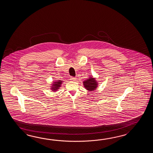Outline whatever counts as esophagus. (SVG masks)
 Masks as SVG:
<instances>
[{
  "mask_svg": "<svg viewBox=\"0 0 153 153\" xmlns=\"http://www.w3.org/2000/svg\"><path fill=\"white\" fill-rule=\"evenodd\" d=\"M76 79V78H74V77H71V80L73 81H75Z\"/></svg>",
  "mask_w": 153,
  "mask_h": 153,
  "instance_id": "esophagus-1",
  "label": "esophagus"
}]
</instances>
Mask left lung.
<instances>
[{"instance_id": "obj_1", "label": "left lung", "mask_w": 153, "mask_h": 153, "mask_svg": "<svg viewBox=\"0 0 153 153\" xmlns=\"http://www.w3.org/2000/svg\"><path fill=\"white\" fill-rule=\"evenodd\" d=\"M84 86L88 91H94L98 87V83L95 78L90 76L88 79L83 81Z\"/></svg>"}]
</instances>
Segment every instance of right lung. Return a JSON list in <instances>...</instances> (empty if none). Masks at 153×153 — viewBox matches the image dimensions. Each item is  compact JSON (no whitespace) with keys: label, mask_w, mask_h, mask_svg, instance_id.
Returning a JSON list of instances; mask_svg holds the SVG:
<instances>
[{"label":"right lung","mask_w":153,"mask_h":153,"mask_svg":"<svg viewBox=\"0 0 153 153\" xmlns=\"http://www.w3.org/2000/svg\"><path fill=\"white\" fill-rule=\"evenodd\" d=\"M63 81L62 80H57V81H53L52 82L51 86V89L53 92L58 91L59 88L61 86Z\"/></svg>","instance_id":"right-lung-1"}]
</instances>
